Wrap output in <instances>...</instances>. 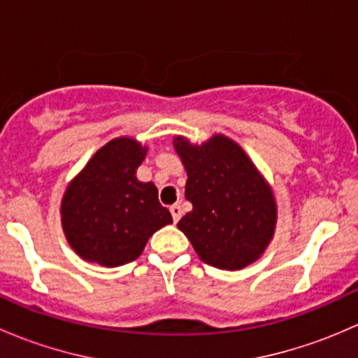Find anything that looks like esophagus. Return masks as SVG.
<instances>
[{"label": "esophagus", "instance_id": "esophagus-1", "mask_svg": "<svg viewBox=\"0 0 358 358\" xmlns=\"http://www.w3.org/2000/svg\"><path fill=\"white\" fill-rule=\"evenodd\" d=\"M169 211H171V216H173V222H178L180 218H182V206L180 204H173L171 208H169Z\"/></svg>", "mask_w": 358, "mask_h": 358}]
</instances>
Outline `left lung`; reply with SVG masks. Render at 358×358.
Segmentation results:
<instances>
[{
    "label": "left lung",
    "instance_id": "obj_1",
    "mask_svg": "<svg viewBox=\"0 0 358 358\" xmlns=\"http://www.w3.org/2000/svg\"><path fill=\"white\" fill-rule=\"evenodd\" d=\"M187 171L185 197L192 211L178 222L197 256L222 270H241L273 237L277 204L248 154L234 140L215 135L202 145L173 140Z\"/></svg>",
    "mask_w": 358,
    "mask_h": 358
}]
</instances>
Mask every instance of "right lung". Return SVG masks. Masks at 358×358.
Instances as JSON below:
<instances>
[{"mask_svg":"<svg viewBox=\"0 0 358 358\" xmlns=\"http://www.w3.org/2000/svg\"><path fill=\"white\" fill-rule=\"evenodd\" d=\"M147 147L121 136L96 150L69 183L60 215L66 239L86 262L119 266L142 255L147 241L173 223L152 182H138L136 169Z\"/></svg>","mask_w":358,"mask_h":358,"instance_id":"1","label":"right lung"}]
</instances>
